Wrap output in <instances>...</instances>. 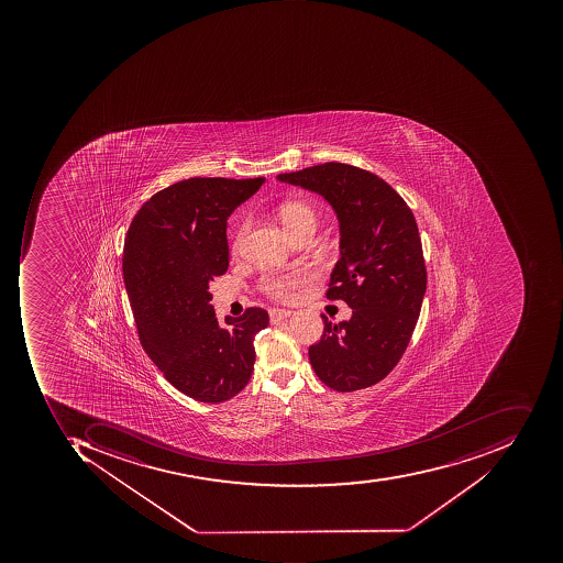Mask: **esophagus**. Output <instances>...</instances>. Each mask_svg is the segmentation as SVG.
I'll use <instances>...</instances> for the list:
<instances>
[{
	"instance_id": "1",
	"label": "esophagus",
	"mask_w": 563,
	"mask_h": 563,
	"mask_svg": "<svg viewBox=\"0 0 563 563\" xmlns=\"http://www.w3.org/2000/svg\"><path fill=\"white\" fill-rule=\"evenodd\" d=\"M292 314L289 309H271L268 317H271V323H279V321L287 320Z\"/></svg>"
}]
</instances>
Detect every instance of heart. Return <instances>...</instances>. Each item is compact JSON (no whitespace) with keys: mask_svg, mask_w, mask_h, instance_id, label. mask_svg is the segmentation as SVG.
Returning a JSON list of instances; mask_svg holds the SVG:
<instances>
[{"mask_svg":"<svg viewBox=\"0 0 563 563\" xmlns=\"http://www.w3.org/2000/svg\"><path fill=\"white\" fill-rule=\"evenodd\" d=\"M280 221L286 227L287 232L290 233L292 239L298 240L308 233H314L317 230L318 214L317 207L312 202L306 201L301 198H290L280 202L279 210H277ZM246 233H249V221H243L233 236L232 251H242L243 242H245ZM306 274L302 273H267L261 279V289L265 295L276 299H287L292 295V290L305 283Z\"/></svg>","mask_w":563,"mask_h":563,"instance_id":"1","label":"heart"}]
</instances>
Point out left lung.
<instances>
[{
    "mask_svg": "<svg viewBox=\"0 0 563 563\" xmlns=\"http://www.w3.org/2000/svg\"><path fill=\"white\" fill-rule=\"evenodd\" d=\"M277 179L323 196L340 221V261L327 298L342 299L352 318H323L309 362L339 393L374 386L408 349L427 292V265L411 208L386 180L361 167L324 162Z\"/></svg>",
    "mask_w": 563,
    "mask_h": 563,
    "instance_id": "8db88e82",
    "label": "left lung"
}]
</instances>
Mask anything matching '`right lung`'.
<instances>
[{
	"instance_id": "obj_1",
	"label": "right lung",
	"mask_w": 563,
	"mask_h": 563,
	"mask_svg": "<svg viewBox=\"0 0 563 563\" xmlns=\"http://www.w3.org/2000/svg\"><path fill=\"white\" fill-rule=\"evenodd\" d=\"M264 177H191L155 192L126 232L123 279L139 339L162 374L201 402L232 399L254 372L262 308L221 328L208 287L229 268L227 221Z\"/></svg>"
}]
</instances>
